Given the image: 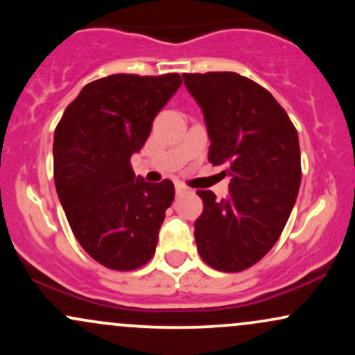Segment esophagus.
I'll return each instance as SVG.
<instances>
[{"instance_id":"obj_1","label":"esophagus","mask_w":355,"mask_h":355,"mask_svg":"<svg viewBox=\"0 0 355 355\" xmlns=\"http://www.w3.org/2000/svg\"><path fill=\"white\" fill-rule=\"evenodd\" d=\"M175 190H177V193L180 195V193H185L187 191V187L185 185H182V183H177V185H175Z\"/></svg>"}]
</instances>
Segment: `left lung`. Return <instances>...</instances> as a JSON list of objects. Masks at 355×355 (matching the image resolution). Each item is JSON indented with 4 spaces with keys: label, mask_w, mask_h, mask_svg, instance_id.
<instances>
[{
    "label": "left lung",
    "mask_w": 355,
    "mask_h": 355,
    "mask_svg": "<svg viewBox=\"0 0 355 355\" xmlns=\"http://www.w3.org/2000/svg\"><path fill=\"white\" fill-rule=\"evenodd\" d=\"M183 83L202 108L209 162L225 165L229 197L198 190V254L210 267L240 272L275 245L300 187L295 126L266 88L232 71L185 73Z\"/></svg>",
    "instance_id": "left-lung-1"
}]
</instances>
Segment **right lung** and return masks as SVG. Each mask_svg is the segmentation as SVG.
<instances>
[{"instance_id": "1", "label": "right lung", "mask_w": 355, "mask_h": 355, "mask_svg": "<svg viewBox=\"0 0 355 355\" xmlns=\"http://www.w3.org/2000/svg\"><path fill=\"white\" fill-rule=\"evenodd\" d=\"M182 76L110 75L68 105L55 130V185L73 234L87 254L113 270H133L155 254L170 180L135 177L130 158L144 148L157 113Z\"/></svg>"}]
</instances>
